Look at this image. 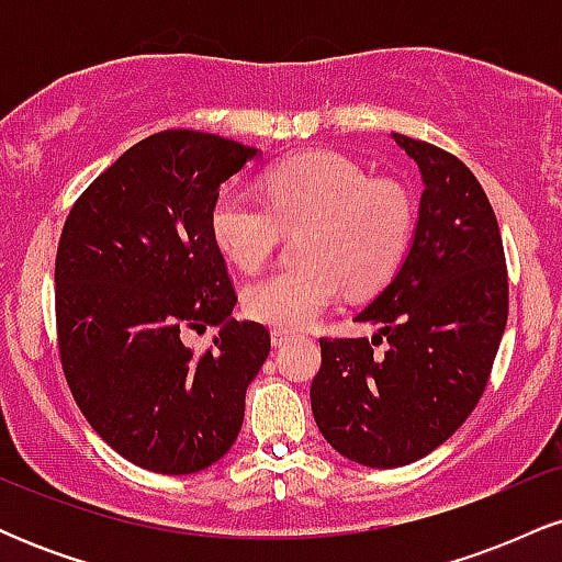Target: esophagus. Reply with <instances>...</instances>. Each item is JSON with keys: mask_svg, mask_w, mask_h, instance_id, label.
I'll use <instances>...</instances> for the list:
<instances>
[{"mask_svg": "<svg viewBox=\"0 0 562 562\" xmlns=\"http://www.w3.org/2000/svg\"><path fill=\"white\" fill-rule=\"evenodd\" d=\"M293 338H295V333L293 330H285V327H274V330H272V346L274 348L285 346L288 340H293Z\"/></svg>", "mask_w": 562, "mask_h": 562, "instance_id": "esophagus-1", "label": "esophagus"}]
</instances>
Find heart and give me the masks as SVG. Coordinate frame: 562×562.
<instances>
[{"instance_id":"obj_1","label":"heart","mask_w":562,"mask_h":562,"mask_svg":"<svg viewBox=\"0 0 562 562\" xmlns=\"http://www.w3.org/2000/svg\"><path fill=\"white\" fill-rule=\"evenodd\" d=\"M267 202L229 187L211 209V237L235 267L269 261L285 229H300L299 263L250 282L245 312L267 325H312L344 288L364 295L383 288L409 250L415 200L398 182L370 179L338 153H301L263 173Z\"/></svg>"}]
</instances>
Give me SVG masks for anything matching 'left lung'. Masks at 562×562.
<instances>
[{"label":"left lung","mask_w":562,"mask_h":562,"mask_svg":"<svg viewBox=\"0 0 562 562\" xmlns=\"http://www.w3.org/2000/svg\"><path fill=\"white\" fill-rule=\"evenodd\" d=\"M423 177L415 235L393 280L357 314L380 330L319 338L312 412L335 451L367 468L423 460L468 420L507 325L499 227L473 171L391 134ZM385 342L383 352L371 346Z\"/></svg>","instance_id":"obj_1"}]
</instances>
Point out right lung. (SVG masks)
I'll return each instance as SVG.
<instances>
[{
    "instance_id": "right-lung-1",
    "label": "right lung",
    "mask_w": 562,
    "mask_h": 562,
    "mask_svg": "<svg viewBox=\"0 0 562 562\" xmlns=\"http://www.w3.org/2000/svg\"><path fill=\"white\" fill-rule=\"evenodd\" d=\"M259 158L216 134L137 142L76 200L55 261L60 362L76 404L134 465L187 475L232 449L269 330L232 317L237 295L211 237L218 187ZM220 327L192 355L187 329Z\"/></svg>"
}]
</instances>
